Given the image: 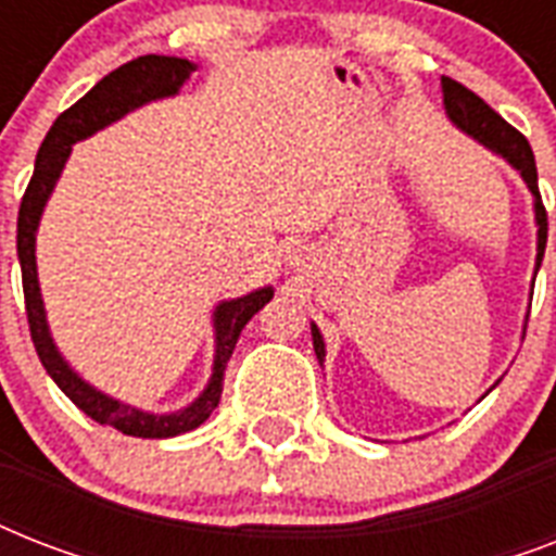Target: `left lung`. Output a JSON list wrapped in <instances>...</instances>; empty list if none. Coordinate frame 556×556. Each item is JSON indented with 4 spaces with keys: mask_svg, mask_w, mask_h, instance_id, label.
<instances>
[{
    "mask_svg": "<svg viewBox=\"0 0 556 556\" xmlns=\"http://www.w3.org/2000/svg\"><path fill=\"white\" fill-rule=\"evenodd\" d=\"M441 89H444V106H447L450 121L456 126H462L467 135H473L476 141L484 143L488 150L500 152L502 159L508 161L510 167H517L526 178L528 190L534 192V210H536V225H540V242H536V268L543 262L545 242H548V213H545L543 195H540V187H536V164L534 152H531V143L526 141V135L514 129V126L493 112L488 103H484L479 94L456 83L453 77H441ZM312 340L314 352H317V361L326 357V346H323V338L317 326H312Z\"/></svg>",
    "mask_w": 556,
    "mask_h": 556,
    "instance_id": "obj_1",
    "label": "left lung"
}]
</instances>
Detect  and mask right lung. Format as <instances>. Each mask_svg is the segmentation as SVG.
Listing matches in <instances>:
<instances>
[{
  "label": "right lung",
  "mask_w": 556,
  "mask_h": 556,
  "mask_svg": "<svg viewBox=\"0 0 556 556\" xmlns=\"http://www.w3.org/2000/svg\"><path fill=\"white\" fill-rule=\"evenodd\" d=\"M192 63L181 56H161L147 54L138 60H129L115 72H109L98 86H91L74 106H68L63 115L56 117L54 126L48 129L46 141L37 152V164H34V176H30L25 195L20 204V218H16V253H20L22 265V291H25V314H28V329L34 349H37L39 361L46 371L54 378V383L63 389L65 395L72 397L74 404L80 406L83 413L89 415L91 421L109 424L124 435L135 439H169L178 432L195 430L199 424L210 418V413L218 406L222 389H225V366L236 349V340L242 334L253 314L260 312L262 305L268 303L274 291L260 288L242 300H230L216 308V364H213V378L207 389L201 392L195 404H190L181 413L173 415H150L141 409H129V406L117 404L106 397L98 389H91L86 380H80L68 369L56 346L51 343L48 334L46 312H42V296H39L37 282V260H34V236H37L39 216L46 207L48 195L54 190L60 169H63L72 143L80 138H89L103 126H109L126 112L143 106L155 98H167L181 89V83L190 77Z\"/></svg>",
  "instance_id": "right-lung-1"
}]
</instances>
